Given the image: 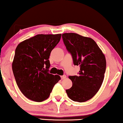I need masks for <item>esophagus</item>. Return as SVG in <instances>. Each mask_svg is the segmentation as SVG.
<instances>
[{"label":"esophagus","mask_w":123,"mask_h":123,"mask_svg":"<svg viewBox=\"0 0 123 123\" xmlns=\"http://www.w3.org/2000/svg\"><path fill=\"white\" fill-rule=\"evenodd\" d=\"M66 75H61V78L62 80H64V79L66 78Z\"/></svg>","instance_id":"obj_1"}]
</instances>
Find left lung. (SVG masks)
<instances>
[{
	"label": "left lung",
	"mask_w": 123,
	"mask_h": 123,
	"mask_svg": "<svg viewBox=\"0 0 123 123\" xmlns=\"http://www.w3.org/2000/svg\"><path fill=\"white\" fill-rule=\"evenodd\" d=\"M62 37L74 65L80 66L77 75L69 77L73 85L66 92L74 102H86L96 94L103 83L105 56L92 38L74 33H63Z\"/></svg>",
	"instance_id": "1"
}]
</instances>
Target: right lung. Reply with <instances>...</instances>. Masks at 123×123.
<instances>
[{
    "mask_svg": "<svg viewBox=\"0 0 123 123\" xmlns=\"http://www.w3.org/2000/svg\"><path fill=\"white\" fill-rule=\"evenodd\" d=\"M61 37V34L37 35L17 46L12 71L20 90L30 100L40 102L48 98L61 80L49 73V56Z\"/></svg>",
    "mask_w": 123,
    "mask_h": 123,
    "instance_id": "add662e5",
    "label": "right lung"
}]
</instances>
